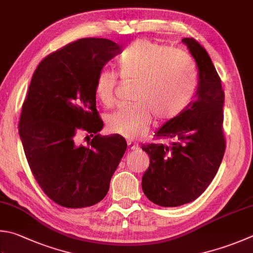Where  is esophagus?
I'll list each match as a JSON object with an SVG mask.
<instances>
[{"mask_svg": "<svg viewBox=\"0 0 253 253\" xmlns=\"http://www.w3.org/2000/svg\"><path fill=\"white\" fill-rule=\"evenodd\" d=\"M127 147H128V150H137V147H139V145L136 144L135 142H131V141H128L127 142Z\"/></svg>", "mask_w": 253, "mask_h": 253, "instance_id": "1", "label": "esophagus"}]
</instances>
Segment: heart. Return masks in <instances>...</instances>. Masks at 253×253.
<instances>
[{
	"label": "heart",
	"mask_w": 253,
	"mask_h": 253,
	"mask_svg": "<svg viewBox=\"0 0 253 253\" xmlns=\"http://www.w3.org/2000/svg\"><path fill=\"white\" fill-rule=\"evenodd\" d=\"M119 75L123 82L136 83L132 100L107 118L108 130L134 140L149 130L152 116L169 122L186 111L197 89L192 61L184 51L169 45L137 40L119 57ZM117 73L101 69L94 83V92L106 107L116 101Z\"/></svg>",
	"instance_id": "heart-1"
}]
</instances>
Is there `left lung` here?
<instances>
[{
  "label": "left lung",
  "instance_id": "left-lung-1",
  "mask_svg": "<svg viewBox=\"0 0 253 253\" xmlns=\"http://www.w3.org/2000/svg\"><path fill=\"white\" fill-rule=\"evenodd\" d=\"M198 67L196 100L155 136L173 139L169 145H143L150 166L142 177L145 196L162 207H177L195 201L206 190L221 164L223 135L221 80L206 49L195 38H183Z\"/></svg>",
  "mask_w": 253,
  "mask_h": 253
}]
</instances>
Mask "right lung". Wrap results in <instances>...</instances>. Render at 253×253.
Listing matches in <instances>:
<instances>
[{"instance_id": "obj_1", "label": "right lung", "mask_w": 253, "mask_h": 253, "mask_svg": "<svg viewBox=\"0 0 253 253\" xmlns=\"http://www.w3.org/2000/svg\"><path fill=\"white\" fill-rule=\"evenodd\" d=\"M120 46L106 38H82L46 56L23 102L18 132L36 182L52 202L84 208L106 197L125 155L120 135L102 136L94 83ZM93 139L85 147L78 137Z\"/></svg>"}]
</instances>
